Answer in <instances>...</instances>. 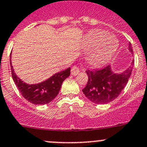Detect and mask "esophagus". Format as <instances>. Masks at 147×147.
Masks as SVG:
<instances>
[{
    "mask_svg": "<svg viewBox=\"0 0 147 147\" xmlns=\"http://www.w3.org/2000/svg\"><path fill=\"white\" fill-rule=\"evenodd\" d=\"M79 72H80V68L78 66H73L71 69V75L73 76H76Z\"/></svg>",
    "mask_w": 147,
    "mask_h": 147,
    "instance_id": "34e87169",
    "label": "esophagus"
}]
</instances>
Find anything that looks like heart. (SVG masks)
Listing matches in <instances>:
<instances>
[{"label":"heart","instance_id":"obj_1","mask_svg":"<svg viewBox=\"0 0 147 147\" xmlns=\"http://www.w3.org/2000/svg\"><path fill=\"white\" fill-rule=\"evenodd\" d=\"M103 30H94L84 38V46L88 49L95 47L87 55L88 63L92 66H101L110 60L118 47V41L107 35Z\"/></svg>","mask_w":147,"mask_h":147}]
</instances>
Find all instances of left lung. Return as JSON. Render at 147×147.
<instances>
[{"label": "left lung", "mask_w": 147, "mask_h": 147, "mask_svg": "<svg viewBox=\"0 0 147 147\" xmlns=\"http://www.w3.org/2000/svg\"><path fill=\"white\" fill-rule=\"evenodd\" d=\"M129 51L133 53L132 44L129 43ZM134 61L130 66L121 73H115L111 65L101 69L86 71L88 82L82 89L88 99L96 104H106L115 100L126 86L132 74Z\"/></svg>", "instance_id": "left-lung-1"}]
</instances>
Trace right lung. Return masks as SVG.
<instances>
[{"instance_id": "right-lung-1", "label": "right lung", "mask_w": 147, "mask_h": 147, "mask_svg": "<svg viewBox=\"0 0 147 147\" xmlns=\"http://www.w3.org/2000/svg\"><path fill=\"white\" fill-rule=\"evenodd\" d=\"M10 62L14 82L18 86L22 96L30 103L35 105L46 104L53 101L59 93L62 83L70 75V67H69L65 70L55 73L42 82L29 84L18 78L14 72L11 63V54Z\"/></svg>"}]
</instances>
